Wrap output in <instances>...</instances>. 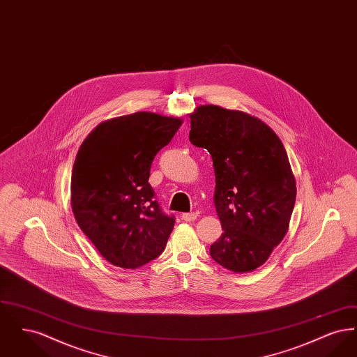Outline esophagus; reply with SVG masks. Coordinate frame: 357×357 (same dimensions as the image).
Here are the masks:
<instances>
[{"label": "esophagus", "mask_w": 357, "mask_h": 357, "mask_svg": "<svg viewBox=\"0 0 357 357\" xmlns=\"http://www.w3.org/2000/svg\"><path fill=\"white\" fill-rule=\"evenodd\" d=\"M182 220L186 222L195 221L197 220V214L195 213H183L182 214Z\"/></svg>", "instance_id": "1"}]
</instances>
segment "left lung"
Here are the masks:
<instances>
[{
  "label": "left lung",
  "instance_id": "obj_1",
  "mask_svg": "<svg viewBox=\"0 0 357 357\" xmlns=\"http://www.w3.org/2000/svg\"><path fill=\"white\" fill-rule=\"evenodd\" d=\"M190 119V142L210 153L215 172L223 233L210 255L231 272H252L288 231L296 202L288 153L269 126L242 111L201 105Z\"/></svg>",
  "mask_w": 357,
  "mask_h": 357
}]
</instances>
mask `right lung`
<instances>
[{"label":"right lung","instance_id":"1","mask_svg":"<svg viewBox=\"0 0 357 357\" xmlns=\"http://www.w3.org/2000/svg\"><path fill=\"white\" fill-rule=\"evenodd\" d=\"M182 120L135 112L100 123L76 155L70 179L75 220L112 265L135 269L166 248L175 217L149 183L155 155Z\"/></svg>","mask_w":357,"mask_h":357}]
</instances>
